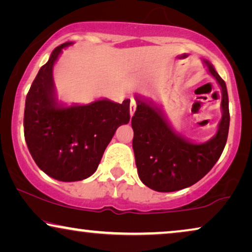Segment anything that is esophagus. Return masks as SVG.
Here are the masks:
<instances>
[{
    "mask_svg": "<svg viewBox=\"0 0 252 252\" xmlns=\"http://www.w3.org/2000/svg\"><path fill=\"white\" fill-rule=\"evenodd\" d=\"M136 110V102L135 99L132 98L130 99V104H129V112H130V116L134 115V112H135Z\"/></svg>",
    "mask_w": 252,
    "mask_h": 252,
    "instance_id": "34e87169",
    "label": "esophagus"
}]
</instances>
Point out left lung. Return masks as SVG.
Here are the masks:
<instances>
[{
	"label": "left lung",
	"instance_id": "8db88e82",
	"mask_svg": "<svg viewBox=\"0 0 252 252\" xmlns=\"http://www.w3.org/2000/svg\"><path fill=\"white\" fill-rule=\"evenodd\" d=\"M203 62L221 89L222 117L217 133L206 142H192L181 135L172 127L159 104L135 95L137 106L132 127L137 174L147 187L156 191H177L196 184L208 174L226 146L229 129L226 84L210 62Z\"/></svg>",
	"mask_w": 252,
	"mask_h": 252
}]
</instances>
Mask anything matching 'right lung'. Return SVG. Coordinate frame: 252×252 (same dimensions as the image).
Listing matches in <instances>:
<instances>
[{"mask_svg":"<svg viewBox=\"0 0 252 252\" xmlns=\"http://www.w3.org/2000/svg\"><path fill=\"white\" fill-rule=\"evenodd\" d=\"M56 47L34 79L26 96L24 134L40 170L58 181L87 179L97 170L105 148L119 126L129 122V99L108 98L89 104L58 102L53 70L64 48Z\"/></svg>","mask_w":252,"mask_h":252,"instance_id":"obj_1","label":"right lung"}]
</instances>
